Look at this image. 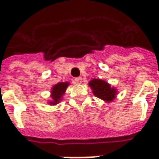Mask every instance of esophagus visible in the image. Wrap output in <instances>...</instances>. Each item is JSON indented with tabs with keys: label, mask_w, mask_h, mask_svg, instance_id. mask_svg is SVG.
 I'll return each mask as SVG.
<instances>
[{
	"label": "esophagus",
	"mask_w": 159,
	"mask_h": 159,
	"mask_svg": "<svg viewBox=\"0 0 159 159\" xmlns=\"http://www.w3.org/2000/svg\"><path fill=\"white\" fill-rule=\"evenodd\" d=\"M82 82H83L82 77H76V78H75V83L76 84H81Z\"/></svg>",
	"instance_id": "34e87169"
}]
</instances>
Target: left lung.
<instances>
[{
  "instance_id": "obj_1",
  "label": "left lung",
  "mask_w": 159,
  "mask_h": 159,
  "mask_svg": "<svg viewBox=\"0 0 159 159\" xmlns=\"http://www.w3.org/2000/svg\"><path fill=\"white\" fill-rule=\"evenodd\" d=\"M89 86L97 98L106 102H112L118 93L117 89L105 80L92 79L89 82Z\"/></svg>"
}]
</instances>
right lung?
I'll return each instance as SVG.
<instances>
[{
	"mask_svg": "<svg viewBox=\"0 0 159 159\" xmlns=\"http://www.w3.org/2000/svg\"><path fill=\"white\" fill-rule=\"evenodd\" d=\"M70 85V83L68 82H61V83H58L52 87L51 89V94H50V98L51 100H48V104L50 106H55L57 104H59L63 99V96L66 93V89L68 88Z\"/></svg>",
	"mask_w": 159,
	"mask_h": 159,
	"instance_id": "obj_1",
	"label": "right lung"
}]
</instances>
